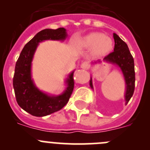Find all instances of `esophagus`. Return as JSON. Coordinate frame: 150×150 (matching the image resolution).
I'll list each match as a JSON object with an SVG mask.
<instances>
[{"label": "esophagus", "instance_id": "34e87169", "mask_svg": "<svg viewBox=\"0 0 150 150\" xmlns=\"http://www.w3.org/2000/svg\"><path fill=\"white\" fill-rule=\"evenodd\" d=\"M81 67L83 69H88L89 67H90V64H89V63L88 62H83L81 64Z\"/></svg>", "mask_w": 150, "mask_h": 150}]
</instances>
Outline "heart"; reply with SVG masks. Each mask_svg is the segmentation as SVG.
Masks as SVG:
<instances>
[{"label":"heart","mask_w":150,"mask_h":150,"mask_svg":"<svg viewBox=\"0 0 150 150\" xmlns=\"http://www.w3.org/2000/svg\"><path fill=\"white\" fill-rule=\"evenodd\" d=\"M86 48H92L91 54L94 57H102L110 52L113 47L112 40L101 33H91L82 40Z\"/></svg>","instance_id":"obj_1"}]
</instances>
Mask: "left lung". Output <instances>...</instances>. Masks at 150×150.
<instances>
[{"label": "left lung", "mask_w": 150, "mask_h": 150, "mask_svg": "<svg viewBox=\"0 0 150 150\" xmlns=\"http://www.w3.org/2000/svg\"><path fill=\"white\" fill-rule=\"evenodd\" d=\"M113 38L115 40L114 51L104 57V60L107 62L116 64L121 69L126 86L125 100V104H127L132 97L135 88V70H134V58L126 43L115 33H113ZM99 62L100 61H99ZM90 86L93 88L91 78L90 81Z\"/></svg>", "instance_id": "obj_1"}]
</instances>
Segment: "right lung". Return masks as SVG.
<instances>
[{
  "label": "right lung",
  "mask_w": 150,
  "mask_h": 150,
  "mask_svg": "<svg viewBox=\"0 0 150 150\" xmlns=\"http://www.w3.org/2000/svg\"><path fill=\"white\" fill-rule=\"evenodd\" d=\"M66 30L45 29L38 33L22 49L15 66L13 86L16 102L21 108L36 117H43L62 109L67 104L74 88V71L66 80L67 87L62 94L51 96L39 90L31 75V66L35 50L40 42L46 40H64Z\"/></svg>",
  "instance_id": "1"
}]
</instances>
